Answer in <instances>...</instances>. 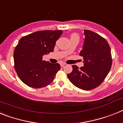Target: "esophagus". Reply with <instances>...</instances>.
<instances>
[{"label": "esophagus", "instance_id": "1", "mask_svg": "<svg viewBox=\"0 0 123 123\" xmlns=\"http://www.w3.org/2000/svg\"><path fill=\"white\" fill-rule=\"evenodd\" d=\"M65 65H66V63H60L61 67H63Z\"/></svg>", "mask_w": 123, "mask_h": 123}]
</instances>
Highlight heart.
Here are the masks:
<instances>
[{"mask_svg": "<svg viewBox=\"0 0 123 123\" xmlns=\"http://www.w3.org/2000/svg\"><path fill=\"white\" fill-rule=\"evenodd\" d=\"M78 38L79 39V36H78V35L76 34V33H73V34L71 35V37H70V39H72V38Z\"/></svg>", "mask_w": 123, "mask_h": 123, "instance_id": "obj_1", "label": "heart"}]
</instances>
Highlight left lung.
I'll return each mask as SVG.
<instances>
[{
    "label": "left lung",
    "instance_id": "8db88e82",
    "mask_svg": "<svg viewBox=\"0 0 123 123\" xmlns=\"http://www.w3.org/2000/svg\"><path fill=\"white\" fill-rule=\"evenodd\" d=\"M85 42L80 55L84 66L72 65V73L67 74L70 82L83 90L96 88L105 80L112 65L110 45L105 38L88 30H84Z\"/></svg>",
    "mask_w": 123,
    "mask_h": 123
}]
</instances>
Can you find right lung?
<instances>
[{"mask_svg": "<svg viewBox=\"0 0 123 123\" xmlns=\"http://www.w3.org/2000/svg\"><path fill=\"white\" fill-rule=\"evenodd\" d=\"M62 30H42L22 37L13 52L14 68L26 85L40 88L49 85L60 69L59 63L42 60L44 55L53 51Z\"/></svg>", "mask_w": 123, "mask_h": 123, "instance_id": "1", "label": "right lung"}]
</instances>
